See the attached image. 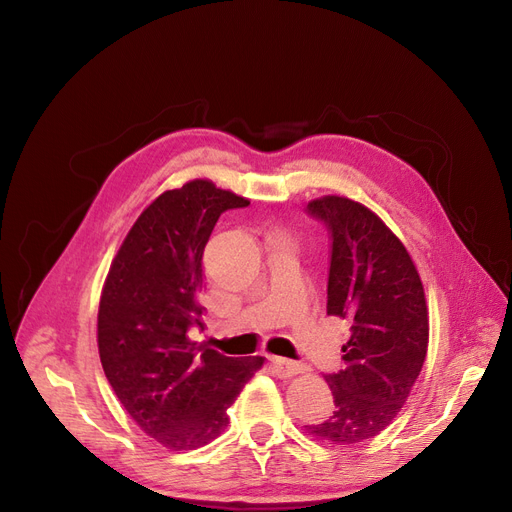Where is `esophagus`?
I'll list each match as a JSON object with an SVG mask.
<instances>
[{"label": "esophagus", "instance_id": "34e87169", "mask_svg": "<svg viewBox=\"0 0 512 512\" xmlns=\"http://www.w3.org/2000/svg\"><path fill=\"white\" fill-rule=\"evenodd\" d=\"M271 364H274L276 372L280 374V377H292V374H298L302 370V364L294 362V360H288V358H269Z\"/></svg>", "mask_w": 512, "mask_h": 512}]
</instances>
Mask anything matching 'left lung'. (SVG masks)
<instances>
[{"label":"left lung","instance_id":"8db88e82","mask_svg":"<svg viewBox=\"0 0 512 512\" xmlns=\"http://www.w3.org/2000/svg\"><path fill=\"white\" fill-rule=\"evenodd\" d=\"M306 214L325 224L331 241L327 315L352 323L344 368L325 374L333 412L306 430L333 445H356L391 424L422 370L424 288L410 253L362 203L327 195Z\"/></svg>","mask_w":512,"mask_h":512}]
</instances>
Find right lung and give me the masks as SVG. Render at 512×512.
<instances>
[{"mask_svg":"<svg viewBox=\"0 0 512 512\" xmlns=\"http://www.w3.org/2000/svg\"><path fill=\"white\" fill-rule=\"evenodd\" d=\"M247 206L249 199L201 179L162 193L125 236L102 288V370L125 412L173 451L214 440L265 360L230 358L187 337L201 325L203 249L224 212Z\"/></svg>","mask_w":512,"mask_h":512,"instance_id":"obj_1","label":"right lung"}]
</instances>
